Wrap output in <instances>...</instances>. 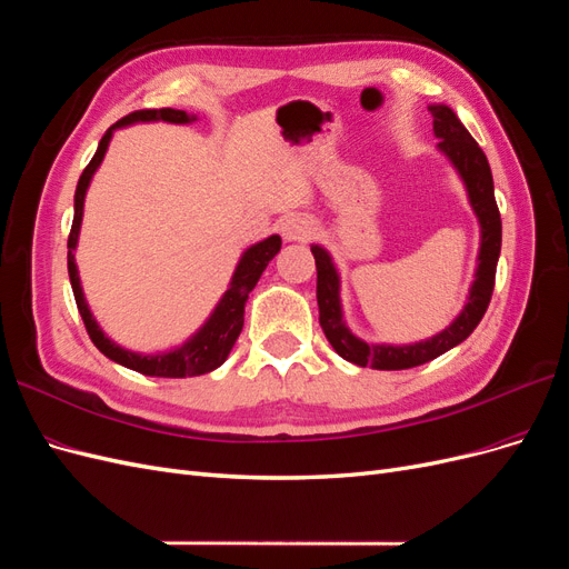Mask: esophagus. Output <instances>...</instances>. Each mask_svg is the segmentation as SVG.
<instances>
[{
	"mask_svg": "<svg viewBox=\"0 0 569 569\" xmlns=\"http://www.w3.org/2000/svg\"><path fill=\"white\" fill-rule=\"evenodd\" d=\"M280 230L287 242H308L316 232V220L306 213H291L282 218Z\"/></svg>",
	"mask_w": 569,
	"mask_h": 569,
	"instance_id": "34e87169",
	"label": "esophagus"
}]
</instances>
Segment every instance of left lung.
<instances>
[{
    "instance_id": "obj_1",
    "label": "left lung",
    "mask_w": 569,
    "mask_h": 569,
    "mask_svg": "<svg viewBox=\"0 0 569 569\" xmlns=\"http://www.w3.org/2000/svg\"><path fill=\"white\" fill-rule=\"evenodd\" d=\"M429 113H432L435 137L439 140L437 149L456 168L479 222V253L475 280L470 284V295L462 311L439 335L416 343H368L356 337L349 330L347 320H343L339 297L341 280L330 251L320 244H313L311 251L316 256L318 268V308L322 332L343 360L360 368L370 366L375 370H408L429 363V360L451 351L460 341L468 339L475 332L479 320L485 318L491 301L496 263L498 256H501V213H498L493 197L491 168L485 151L472 140V134L465 130L453 109L446 104H432Z\"/></svg>"
}]
</instances>
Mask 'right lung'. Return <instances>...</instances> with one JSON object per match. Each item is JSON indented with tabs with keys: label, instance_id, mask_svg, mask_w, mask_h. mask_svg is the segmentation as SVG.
Returning <instances> with one entry per match:
<instances>
[{
	"label": "right lung",
	"instance_id": "1",
	"mask_svg": "<svg viewBox=\"0 0 569 569\" xmlns=\"http://www.w3.org/2000/svg\"><path fill=\"white\" fill-rule=\"evenodd\" d=\"M157 120H166V123H176V126H189V123H194L197 116L187 113V111H178V109H144V111H134L126 118H120L118 123H113L104 132V137H101L92 161L88 163V168L82 170V176L76 187L73 226H71V234H68V278H71L78 311H80L84 327H88V335H90L92 343L107 358H111L113 363L130 368L134 372L149 375V377H197V375H206L226 363V358L230 356L234 341L244 327V303L251 295V289L256 287V282L261 280L266 266L272 261L274 253L280 251L282 239H280V234H270L268 239H263V242L251 244L242 256H239V263L232 272L230 287L216 303L211 316L206 318V322L192 337L178 343V347H173L170 351H159V353L130 351L126 347H120V343H116L104 330H101L97 318L90 311L88 299H84V291L80 284V272L76 266V249H78V237H80V226H82L84 194H88V187L97 173V168L107 157V149H109L113 132L126 128V126H134V123H157Z\"/></svg>",
	"mask_w": 569,
	"mask_h": 569
}]
</instances>
